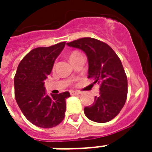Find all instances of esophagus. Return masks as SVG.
<instances>
[{"mask_svg":"<svg viewBox=\"0 0 152 152\" xmlns=\"http://www.w3.org/2000/svg\"><path fill=\"white\" fill-rule=\"evenodd\" d=\"M70 95H80V92H78V91H70Z\"/></svg>","mask_w":152,"mask_h":152,"instance_id":"esophagus-1","label":"esophagus"}]
</instances>
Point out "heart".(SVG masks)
Returning <instances> with one entry per match:
<instances>
[{
    "mask_svg": "<svg viewBox=\"0 0 152 152\" xmlns=\"http://www.w3.org/2000/svg\"><path fill=\"white\" fill-rule=\"evenodd\" d=\"M80 54V53L79 52H77V51H74V52L72 53L71 54H70V56H69V59L70 60L73 59L74 57H76V56H78V55Z\"/></svg>",
    "mask_w": 152,
    "mask_h": 152,
    "instance_id": "1",
    "label": "heart"
}]
</instances>
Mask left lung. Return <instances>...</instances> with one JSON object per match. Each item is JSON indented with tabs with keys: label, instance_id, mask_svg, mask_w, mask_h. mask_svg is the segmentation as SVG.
Segmentation results:
<instances>
[{
	"label": "left lung",
	"instance_id": "1",
	"mask_svg": "<svg viewBox=\"0 0 152 152\" xmlns=\"http://www.w3.org/2000/svg\"><path fill=\"white\" fill-rule=\"evenodd\" d=\"M67 45L80 49L88 59V78L100 83L99 95L84 113L90 120L99 123L110 121L120 113L128 93L127 76L120 58L110 46L92 38H83Z\"/></svg>",
	"mask_w": 152,
	"mask_h": 152
}]
</instances>
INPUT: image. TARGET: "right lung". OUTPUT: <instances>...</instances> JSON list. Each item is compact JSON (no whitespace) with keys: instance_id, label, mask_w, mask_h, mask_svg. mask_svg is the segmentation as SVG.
<instances>
[{"instance_id":"obj_1","label":"right lung","mask_w":152,"mask_h":152,"mask_svg":"<svg viewBox=\"0 0 152 152\" xmlns=\"http://www.w3.org/2000/svg\"><path fill=\"white\" fill-rule=\"evenodd\" d=\"M64 46L65 42H62L34 49L18 65L14 77L15 100L26 118L38 127H55L64 118L65 100L70 96L69 92L47 95L44 87L45 80Z\"/></svg>"}]
</instances>
